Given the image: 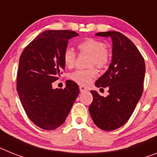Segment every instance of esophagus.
I'll return each instance as SVG.
<instances>
[{
    "mask_svg": "<svg viewBox=\"0 0 157 157\" xmlns=\"http://www.w3.org/2000/svg\"><path fill=\"white\" fill-rule=\"evenodd\" d=\"M80 91H81V93L82 92H85V91H87V88L85 86H84V85H81L80 86Z\"/></svg>",
    "mask_w": 157,
    "mask_h": 157,
    "instance_id": "obj_1",
    "label": "esophagus"
}]
</instances>
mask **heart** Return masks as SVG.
<instances>
[{"instance_id": "obj_1", "label": "heart", "mask_w": 157, "mask_h": 157, "mask_svg": "<svg viewBox=\"0 0 157 157\" xmlns=\"http://www.w3.org/2000/svg\"><path fill=\"white\" fill-rule=\"evenodd\" d=\"M81 53L90 55L89 65H95L99 68H103L110 61V52L105 48L102 40L95 38H87L78 44ZM76 54L72 48H66L63 52V61L66 68H72L76 63ZM97 72L94 68L89 69H79L69 75V79L78 85H87L97 76Z\"/></svg>"}]
</instances>
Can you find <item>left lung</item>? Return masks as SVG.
<instances>
[{"label":"left lung","mask_w":157,"mask_h":157,"mask_svg":"<svg viewBox=\"0 0 157 157\" xmlns=\"http://www.w3.org/2000/svg\"><path fill=\"white\" fill-rule=\"evenodd\" d=\"M113 41V56L109 69L96 81L97 88L107 87L109 93L101 97L91 91L93 100L89 113L95 124L105 131L123 126L133 113L143 93L145 64L135 44L119 32L97 33Z\"/></svg>","instance_id":"1"}]
</instances>
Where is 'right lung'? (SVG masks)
I'll list each match as a JSON object with an SVG mask.
<instances>
[{
  "label": "right lung",
  "mask_w": 157,
  "mask_h": 157,
  "mask_svg": "<svg viewBox=\"0 0 157 157\" xmlns=\"http://www.w3.org/2000/svg\"><path fill=\"white\" fill-rule=\"evenodd\" d=\"M78 36L71 30H47L28 44L19 60L17 89L32 122L44 130H53L64 122L80 90L67 81L64 89H53L64 69L63 52L69 39Z\"/></svg>",
  "instance_id": "obj_1"
}]
</instances>
